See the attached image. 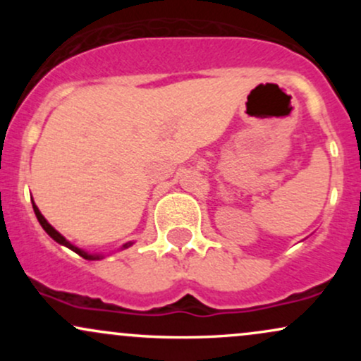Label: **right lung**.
<instances>
[{"label": "right lung", "mask_w": 361, "mask_h": 361, "mask_svg": "<svg viewBox=\"0 0 361 361\" xmlns=\"http://www.w3.org/2000/svg\"><path fill=\"white\" fill-rule=\"evenodd\" d=\"M34 212H35V215H37V221H39V222H40V226L44 227V231H45V233H47L49 235H51V238H52L54 241H56V243H59V244H62V246L69 247V250H73L74 252H76V255H80L81 258H85V259L94 261V259H102V258H103L102 255H90V252L82 251V250H80V247H78V246H74V244L69 243L68 239L64 238V235H62L61 233H57V231L54 229V227L51 226V224H49L47 221H45V217H44L42 214H40L39 207H37L35 204H34ZM128 246H132V243H126V244H123V246H122V250H126V247H128Z\"/></svg>", "instance_id": "add662e5"}]
</instances>
